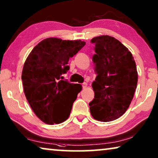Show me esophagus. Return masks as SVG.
<instances>
[{"label": "esophagus", "instance_id": "esophagus-1", "mask_svg": "<svg viewBox=\"0 0 158 158\" xmlns=\"http://www.w3.org/2000/svg\"><path fill=\"white\" fill-rule=\"evenodd\" d=\"M87 87V84L86 83V82H85V83H83L82 84V87H83V89H85L86 87Z\"/></svg>", "mask_w": 158, "mask_h": 158}]
</instances>
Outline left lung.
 <instances>
[{
  "instance_id": "obj_1",
  "label": "left lung",
  "mask_w": 158,
  "mask_h": 158,
  "mask_svg": "<svg viewBox=\"0 0 158 158\" xmlns=\"http://www.w3.org/2000/svg\"><path fill=\"white\" fill-rule=\"evenodd\" d=\"M92 60L98 76L92 82L94 98L89 103L94 119L102 122L118 118L129 108L137 85L138 73L131 52L113 37H94Z\"/></svg>"
}]
</instances>
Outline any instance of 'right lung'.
<instances>
[{
	"instance_id": "add662e5",
	"label": "right lung",
	"mask_w": 158,
	"mask_h": 158,
	"mask_svg": "<svg viewBox=\"0 0 158 158\" xmlns=\"http://www.w3.org/2000/svg\"><path fill=\"white\" fill-rule=\"evenodd\" d=\"M85 44L49 37L37 44L25 60L22 73L25 96L35 115L47 124H58L69 117L81 85L63 80L62 75L69 70V58Z\"/></svg>"
}]
</instances>
